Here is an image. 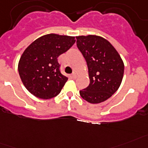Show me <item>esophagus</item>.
Wrapping results in <instances>:
<instances>
[{"instance_id": "34e87169", "label": "esophagus", "mask_w": 148, "mask_h": 148, "mask_svg": "<svg viewBox=\"0 0 148 148\" xmlns=\"http://www.w3.org/2000/svg\"><path fill=\"white\" fill-rule=\"evenodd\" d=\"M72 77H73V79H75V78H76V73H75V72H73V73H72Z\"/></svg>"}]
</instances>
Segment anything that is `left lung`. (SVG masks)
I'll return each mask as SVG.
<instances>
[{"mask_svg":"<svg viewBox=\"0 0 148 148\" xmlns=\"http://www.w3.org/2000/svg\"><path fill=\"white\" fill-rule=\"evenodd\" d=\"M77 47L85 57L90 84L79 91L91 103L103 102L118 90L124 74L120 55L109 41L97 35L77 36Z\"/></svg>","mask_w":148,"mask_h":148,"instance_id":"obj_1","label":"left lung"}]
</instances>
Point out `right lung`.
<instances>
[{"instance_id":"obj_1","label":"right lung","mask_w":148,"mask_h":148,"mask_svg":"<svg viewBox=\"0 0 148 148\" xmlns=\"http://www.w3.org/2000/svg\"><path fill=\"white\" fill-rule=\"evenodd\" d=\"M75 42L73 36L48 34L36 39L24 51L18 71L32 95L45 100L59 95L68 78L60 71L57 57Z\"/></svg>"}]
</instances>
